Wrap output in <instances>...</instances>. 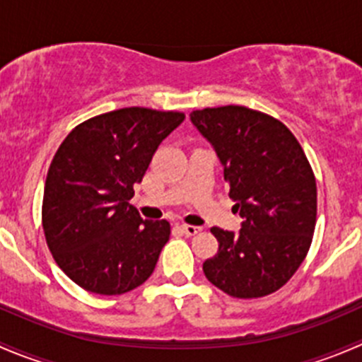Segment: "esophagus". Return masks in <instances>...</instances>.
<instances>
[{
	"label": "esophagus",
	"mask_w": 362,
	"mask_h": 362,
	"mask_svg": "<svg viewBox=\"0 0 362 362\" xmlns=\"http://www.w3.org/2000/svg\"><path fill=\"white\" fill-rule=\"evenodd\" d=\"M180 231L184 233L185 236H196L202 233V228H198V226H187V224H182L180 226Z\"/></svg>",
	"instance_id": "1"
}]
</instances>
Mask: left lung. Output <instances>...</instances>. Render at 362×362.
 Wrapping results in <instances>:
<instances>
[{
	"mask_svg": "<svg viewBox=\"0 0 362 362\" xmlns=\"http://www.w3.org/2000/svg\"><path fill=\"white\" fill-rule=\"evenodd\" d=\"M214 145L243 218L238 235L211 228L218 250L203 262L204 276L240 299L286 286L312 245L317 184L301 145L275 117L238 105L191 113Z\"/></svg>",
	"mask_w": 362,
	"mask_h": 362,
	"instance_id": "left-lung-1",
	"label": "left lung"
}]
</instances>
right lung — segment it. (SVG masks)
Returning <instances> with one entry per match:
<instances>
[{
    "instance_id": "obj_1",
    "label": "right lung",
    "mask_w": 362,
    "mask_h": 362,
    "mask_svg": "<svg viewBox=\"0 0 362 362\" xmlns=\"http://www.w3.org/2000/svg\"><path fill=\"white\" fill-rule=\"evenodd\" d=\"M182 112L129 107L87 119L64 138L45 180L42 224L61 269L94 294L129 293L152 275L170 222L129 203Z\"/></svg>"
}]
</instances>
